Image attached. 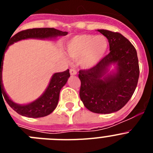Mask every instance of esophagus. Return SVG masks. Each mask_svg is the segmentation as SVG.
<instances>
[{
  "mask_svg": "<svg viewBox=\"0 0 153 153\" xmlns=\"http://www.w3.org/2000/svg\"><path fill=\"white\" fill-rule=\"evenodd\" d=\"M70 75H76V70L74 68H71L70 70Z\"/></svg>",
  "mask_w": 153,
  "mask_h": 153,
  "instance_id": "34e87169",
  "label": "esophagus"
}]
</instances>
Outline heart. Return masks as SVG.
I'll list each match as a JSON object with an SVG mask.
<instances>
[{"mask_svg": "<svg viewBox=\"0 0 153 153\" xmlns=\"http://www.w3.org/2000/svg\"><path fill=\"white\" fill-rule=\"evenodd\" d=\"M108 48V40L104 36L82 34L73 37L67 44L70 57L79 59V63L85 69L95 67L100 61Z\"/></svg>", "mask_w": 153, "mask_h": 153, "instance_id": "1", "label": "heart"}]
</instances>
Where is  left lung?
<instances>
[{
	"label": "left lung",
	"instance_id": "8db88e82",
	"mask_svg": "<svg viewBox=\"0 0 153 153\" xmlns=\"http://www.w3.org/2000/svg\"><path fill=\"white\" fill-rule=\"evenodd\" d=\"M109 44V53L95 67L79 71V97L85 107L96 113H111L122 109L134 93L140 76L137 53L134 46L121 33L98 30ZM111 64L117 65L109 74Z\"/></svg>",
	"mask_w": 153,
	"mask_h": 153
}]
</instances>
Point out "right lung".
<instances>
[{"instance_id":"obj_1","label":"right lung","mask_w":153,"mask_h":153,"mask_svg":"<svg viewBox=\"0 0 153 153\" xmlns=\"http://www.w3.org/2000/svg\"><path fill=\"white\" fill-rule=\"evenodd\" d=\"M67 32L59 30L54 28H33L27 29L18 32L11 37L7 43V48L2 54H0V96H3L8 105L17 112L18 114L30 118H39L44 117L51 114L56 107L60 97L61 88L66 84L67 79L70 77V70H67L60 73H56L53 75L47 90L43 95L39 97L36 100L27 105H19L13 102L10 100L4 90L2 83V68L3 60L4 56L5 51L7 47L13 44L14 42L28 38L47 39L56 37L60 36H65ZM13 35V34H12Z\"/></svg>"}]
</instances>
